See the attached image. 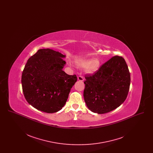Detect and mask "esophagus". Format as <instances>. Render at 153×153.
I'll list each match as a JSON object with an SVG mask.
<instances>
[{"label": "esophagus", "mask_w": 153, "mask_h": 153, "mask_svg": "<svg viewBox=\"0 0 153 153\" xmlns=\"http://www.w3.org/2000/svg\"><path fill=\"white\" fill-rule=\"evenodd\" d=\"M77 79L80 81H84V77L82 76H78L77 77Z\"/></svg>", "instance_id": "obj_1"}]
</instances>
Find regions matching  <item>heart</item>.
I'll return each instance as SVG.
<instances>
[{
    "label": "heart",
    "instance_id": "b5f03b06",
    "mask_svg": "<svg viewBox=\"0 0 153 153\" xmlns=\"http://www.w3.org/2000/svg\"><path fill=\"white\" fill-rule=\"evenodd\" d=\"M77 64L80 68H84L87 73H94L99 69L101 62L97 58L84 59L77 61Z\"/></svg>",
    "mask_w": 153,
    "mask_h": 153
}]
</instances>
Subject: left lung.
Listing matches in <instances>:
<instances>
[{
    "label": "left lung",
    "mask_w": 153,
    "mask_h": 153,
    "mask_svg": "<svg viewBox=\"0 0 153 153\" xmlns=\"http://www.w3.org/2000/svg\"><path fill=\"white\" fill-rule=\"evenodd\" d=\"M85 78L84 101L93 112H109L119 107L127 98L130 73L122 57H113L97 72L85 75Z\"/></svg>",
    "instance_id": "obj_1"
}]
</instances>
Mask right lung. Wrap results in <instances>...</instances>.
Instances as JSON below:
<instances>
[{"mask_svg": "<svg viewBox=\"0 0 153 153\" xmlns=\"http://www.w3.org/2000/svg\"><path fill=\"white\" fill-rule=\"evenodd\" d=\"M65 56L50 49L38 50L28 59L22 74V90L27 102L46 113L62 108L77 78L63 71Z\"/></svg>", "mask_w": 153, "mask_h": 153, "instance_id": "1", "label": "right lung"}]
</instances>
